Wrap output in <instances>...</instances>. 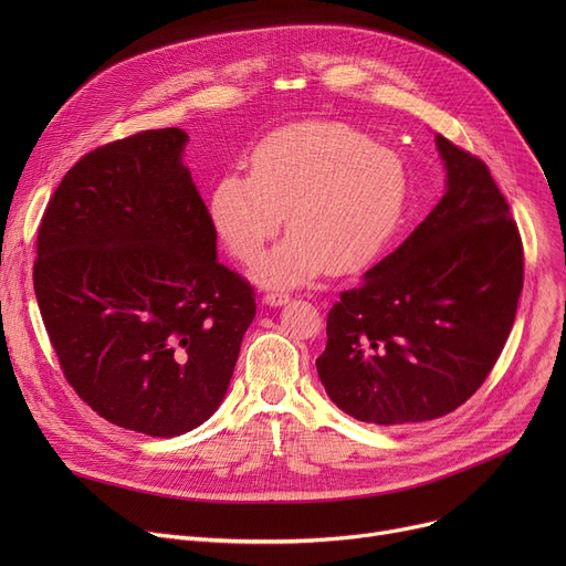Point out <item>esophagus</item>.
Returning a JSON list of instances; mask_svg holds the SVG:
<instances>
[{
    "label": "esophagus",
    "mask_w": 566,
    "mask_h": 566,
    "mask_svg": "<svg viewBox=\"0 0 566 566\" xmlns=\"http://www.w3.org/2000/svg\"><path fill=\"white\" fill-rule=\"evenodd\" d=\"M289 301H291L289 293H265V295H263V303H265L268 307H282V305H286Z\"/></svg>",
    "instance_id": "1"
}]
</instances>
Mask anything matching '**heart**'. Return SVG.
<instances>
[{
    "label": "heart",
    "instance_id": "b5f03b06",
    "mask_svg": "<svg viewBox=\"0 0 566 566\" xmlns=\"http://www.w3.org/2000/svg\"><path fill=\"white\" fill-rule=\"evenodd\" d=\"M410 195L403 160L342 122H301L256 144L250 174L229 171L216 184L208 216L224 248L254 263L271 289H291L374 263L401 229Z\"/></svg>",
    "mask_w": 566,
    "mask_h": 566
}]
</instances>
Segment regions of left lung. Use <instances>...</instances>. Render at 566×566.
Returning <instances> with one entry per match:
<instances>
[{
    "label": "left lung",
    "instance_id": "left-lung-1",
    "mask_svg": "<svg viewBox=\"0 0 566 566\" xmlns=\"http://www.w3.org/2000/svg\"><path fill=\"white\" fill-rule=\"evenodd\" d=\"M444 195L344 291L316 358L325 392L369 424L442 418L478 392L516 318L523 245L489 167L436 135Z\"/></svg>",
    "mask_w": 566,
    "mask_h": 566
}]
</instances>
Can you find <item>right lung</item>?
<instances>
[{"label":"right lung","instance_id":"obj_1","mask_svg":"<svg viewBox=\"0 0 566 566\" xmlns=\"http://www.w3.org/2000/svg\"><path fill=\"white\" fill-rule=\"evenodd\" d=\"M186 144L163 128L86 154L45 208L34 263L73 390L107 422L154 438L218 410L256 312L252 286L218 261Z\"/></svg>","mask_w":566,"mask_h":566}]
</instances>
